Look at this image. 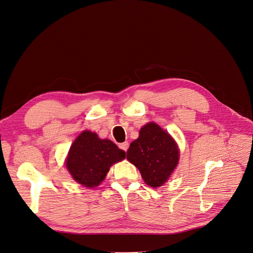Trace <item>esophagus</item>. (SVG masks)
I'll list each match as a JSON object with an SVG mask.
<instances>
[{
  "label": "esophagus",
  "instance_id": "34e87169",
  "mask_svg": "<svg viewBox=\"0 0 253 253\" xmlns=\"http://www.w3.org/2000/svg\"><path fill=\"white\" fill-rule=\"evenodd\" d=\"M119 147H120L121 149H123L124 151H127V149H128V147H129V143H128L127 141L122 142V143L119 144Z\"/></svg>",
  "mask_w": 253,
  "mask_h": 253
}]
</instances>
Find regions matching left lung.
<instances>
[{
  "instance_id": "8db88e82",
  "label": "left lung",
  "mask_w": 253,
  "mask_h": 253,
  "mask_svg": "<svg viewBox=\"0 0 253 253\" xmlns=\"http://www.w3.org/2000/svg\"><path fill=\"white\" fill-rule=\"evenodd\" d=\"M177 143L166 130L150 122L144 125L137 139L131 142L127 160L139 170L150 187H160L169 179L179 162Z\"/></svg>"
}]
</instances>
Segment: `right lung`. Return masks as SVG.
Wrapping results in <instances>:
<instances>
[{
    "label": "right lung",
    "instance_id": "right-lung-1",
    "mask_svg": "<svg viewBox=\"0 0 253 253\" xmlns=\"http://www.w3.org/2000/svg\"><path fill=\"white\" fill-rule=\"evenodd\" d=\"M125 157V151L113 141L100 139L96 133L85 130L72 143L66 168L77 183L92 188L103 182L113 164Z\"/></svg>",
    "mask_w": 253,
    "mask_h": 253
}]
</instances>
